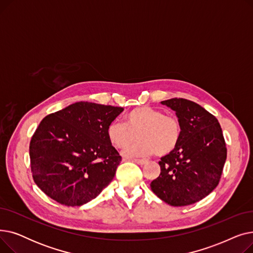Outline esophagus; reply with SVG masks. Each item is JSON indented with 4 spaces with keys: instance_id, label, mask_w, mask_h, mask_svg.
<instances>
[{
    "instance_id": "34e87169",
    "label": "esophagus",
    "mask_w": 253,
    "mask_h": 253,
    "mask_svg": "<svg viewBox=\"0 0 253 253\" xmlns=\"http://www.w3.org/2000/svg\"><path fill=\"white\" fill-rule=\"evenodd\" d=\"M132 162H135V163L138 164V165H144V164H147V161L139 160V159H133V160H132Z\"/></svg>"
}]
</instances>
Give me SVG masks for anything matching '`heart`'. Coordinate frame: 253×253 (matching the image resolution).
I'll return each mask as SVG.
<instances>
[{
	"label": "heart",
	"mask_w": 253,
	"mask_h": 253,
	"mask_svg": "<svg viewBox=\"0 0 253 253\" xmlns=\"http://www.w3.org/2000/svg\"><path fill=\"white\" fill-rule=\"evenodd\" d=\"M113 147L126 149L139 137V141L124 151L128 157H164L173 152L180 141L181 125L173 116L164 115L151 106H138L124 116V123L113 122L106 130Z\"/></svg>",
	"instance_id": "1"
}]
</instances>
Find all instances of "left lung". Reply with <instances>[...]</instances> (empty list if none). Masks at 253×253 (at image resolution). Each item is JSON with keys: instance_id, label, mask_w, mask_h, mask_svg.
Segmentation results:
<instances>
[{"instance_id": "obj_1", "label": "left lung", "mask_w": 253, "mask_h": 253, "mask_svg": "<svg viewBox=\"0 0 253 253\" xmlns=\"http://www.w3.org/2000/svg\"><path fill=\"white\" fill-rule=\"evenodd\" d=\"M175 112L181 125L177 148L161 158V173L151 190L171 206L202 200L219 182L227 148L217 119L198 103L172 98L161 101Z\"/></svg>"}]
</instances>
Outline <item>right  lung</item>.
Wrapping results in <instances>:
<instances>
[{
    "label": "right lung",
    "instance_id": "1",
    "mask_svg": "<svg viewBox=\"0 0 253 253\" xmlns=\"http://www.w3.org/2000/svg\"><path fill=\"white\" fill-rule=\"evenodd\" d=\"M123 108L79 101L45 117L30 143L34 180L65 206H82L113 180L122 158L106 130Z\"/></svg>",
    "mask_w": 253,
    "mask_h": 253
}]
</instances>
